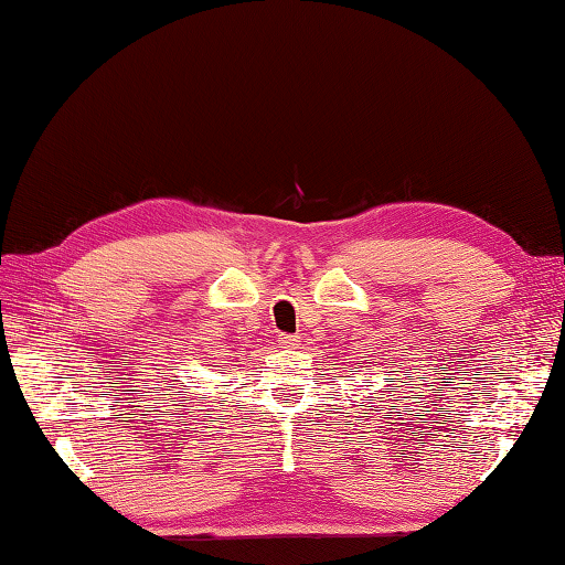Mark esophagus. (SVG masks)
Wrapping results in <instances>:
<instances>
[{
	"mask_svg": "<svg viewBox=\"0 0 565 565\" xmlns=\"http://www.w3.org/2000/svg\"><path fill=\"white\" fill-rule=\"evenodd\" d=\"M298 334H279V344L284 347V350H296L298 347Z\"/></svg>",
	"mask_w": 565,
	"mask_h": 565,
	"instance_id": "1",
	"label": "esophagus"
}]
</instances>
